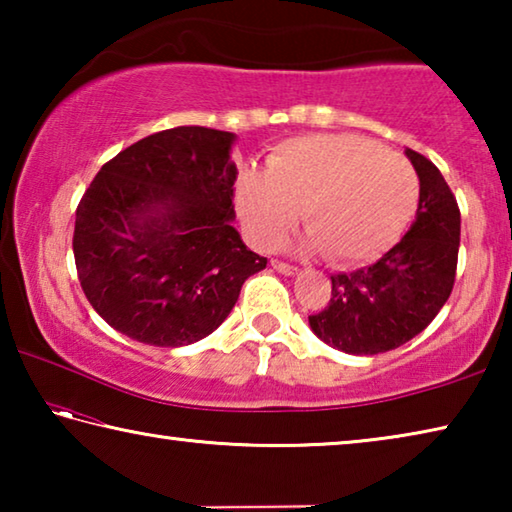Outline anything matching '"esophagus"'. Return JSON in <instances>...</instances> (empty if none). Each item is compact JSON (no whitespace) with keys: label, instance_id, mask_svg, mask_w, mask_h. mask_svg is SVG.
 <instances>
[{"label":"esophagus","instance_id":"obj_1","mask_svg":"<svg viewBox=\"0 0 512 512\" xmlns=\"http://www.w3.org/2000/svg\"><path fill=\"white\" fill-rule=\"evenodd\" d=\"M271 266L275 268L277 273H282V275H298V268L296 266H291V264H284V262H280V259H271Z\"/></svg>","mask_w":512,"mask_h":512}]
</instances>
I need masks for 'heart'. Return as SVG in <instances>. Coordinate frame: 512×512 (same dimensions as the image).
<instances>
[{"instance_id": "heart-1", "label": "heart", "mask_w": 512, "mask_h": 512, "mask_svg": "<svg viewBox=\"0 0 512 512\" xmlns=\"http://www.w3.org/2000/svg\"><path fill=\"white\" fill-rule=\"evenodd\" d=\"M418 205V176L402 155L361 135L327 133L282 142L266 173L246 171L237 212L248 239L273 250L296 228L305 255L329 253L336 266L375 262L409 225Z\"/></svg>"}]
</instances>
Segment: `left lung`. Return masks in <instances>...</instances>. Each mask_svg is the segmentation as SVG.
Here are the masks:
<instances>
[{"label":"left lung","mask_w":512,"mask_h":512,"mask_svg":"<svg viewBox=\"0 0 512 512\" xmlns=\"http://www.w3.org/2000/svg\"><path fill=\"white\" fill-rule=\"evenodd\" d=\"M420 178V201L409 232L366 268L332 275L329 305L309 327L345 354H381L418 336L449 298L456 277L461 212L443 173L406 149Z\"/></svg>","instance_id":"8db88e82"}]
</instances>
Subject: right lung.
Instances as JSON below:
<instances>
[{
  "instance_id": "obj_1",
  "label": "right lung",
  "mask_w": 512,
  "mask_h": 512,
  "mask_svg": "<svg viewBox=\"0 0 512 512\" xmlns=\"http://www.w3.org/2000/svg\"><path fill=\"white\" fill-rule=\"evenodd\" d=\"M235 140L203 126L149 135L103 164L83 194L76 271L94 311L128 339H205L266 268L232 225Z\"/></svg>"
}]
</instances>
